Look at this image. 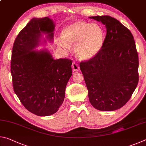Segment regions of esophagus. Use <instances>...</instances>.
<instances>
[{
	"label": "esophagus",
	"instance_id": "esophagus-1",
	"mask_svg": "<svg viewBox=\"0 0 146 146\" xmlns=\"http://www.w3.org/2000/svg\"><path fill=\"white\" fill-rule=\"evenodd\" d=\"M79 69H80V67H79L78 64L75 62H73L72 64V70L74 71H78L79 70Z\"/></svg>",
	"mask_w": 146,
	"mask_h": 146
}]
</instances>
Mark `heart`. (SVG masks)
Returning <instances> with one entry per match:
<instances>
[{"mask_svg":"<svg viewBox=\"0 0 146 146\" xmlns=\"http://www.w3.org/2000/svg\"><path fill=\"white\" fill-rule=\"evenodd\" d=\"M62 38L69 45L76 44L75 51L80 58L90 59L97 55L102 48L104 33L97 24L76 21L63 29ZM60 45L68 47L64 43Z\"/></svg>","mask_w":146,"mask_h":146,"instance_id":"heart-1","label":"heart"}]
</instances>
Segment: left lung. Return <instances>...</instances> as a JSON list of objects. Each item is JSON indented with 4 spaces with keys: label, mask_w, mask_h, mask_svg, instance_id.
<instances>
[{
    "label": "left lung",
    "mask_w": 146,
    "mask_h": 146,
    "mask_svg": "<svg viewBox=\"0 0 146 146\" xmlns=\"http://www.w3.org/2000/svg\"><path fill=\"white\" fill-rule=\"evenodd\" d=\"M106 27V35L98 53L80 63L90 102L97 110L111 111L120 109L137 88L138 56L129 29L108 15L90 17Z\"/></svg>",
    "instance_id": "obj_1"
}]
</instances>
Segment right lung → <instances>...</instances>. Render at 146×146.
<instances>
[{"instance_id":"right-lung-1","label":"right lung","mask_w":146,"mask_h":146,"mask_svg":"<svg viewBox=\"0 0 146 146\" xmlns=\"http://www.w3.org/2000/svg\"><path fill=\"white\" fill-rule=\"evenodd\" d=\"M54 28L48 17L32 19L19 32L12 49L11 73L15 93L26 110L41 117L58 110L72 75L70 59L54 60L48 51L33 50L42 33L53 38Z\"/></svg>"}]
</instances>
